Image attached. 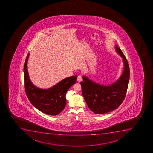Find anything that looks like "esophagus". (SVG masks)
Listing matches in <instances>:
<instances>
[{"label":"esophagus","mask_w":153,"mask_h":153,"mask_svg":"<svg viewBox=\"0 0 153 153\" xmlns=\"http://www.w3.org/2000/svg\"><path fill=\"white\" fill-rule=\"evenodd\" d=\"M82 75H79L77 77V81L78 82H80V81H82Z\"/></svg>","instance_id":"1"}]
</instances>
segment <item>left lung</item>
Returning a JSON list of instances; mask_svg holds the SVG:
<instances>
[{"instance_id": "1", "label": "left lung", "mask_w": 153, "mask_h": 153, "mask_svg": "<svg viewBox=\"0 0 153 153\" xmlns=\"http://www.w3.org/2000/svg\"><path fill=\"white\" fill-rule=\"evenodd\" d=\"M115 48L122 58L124 66L123 72L117 81L105 86L96 83L83 76V81L80 82L86 104L90 110L97 114L106 113L116 109L126 97L129 82V65L120 48L116 45Z\"/></svg>"}]
</instances>
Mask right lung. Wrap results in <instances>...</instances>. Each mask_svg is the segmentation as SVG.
I'll return each instance as SVG.
<instances>
[{
  "label": "right lung",
  "mask_w": 153,
  "mask_h": 153,
  "mask_svg": "<svg viewBox=\"0 0 153 153\" xmlns=\"http://www.w3.org/2000/svg\"><path fill=\"white\" fill-rule=\"evenodd\" d=\"M27 54L24 65V83L25 93L30 102L42 113L56 116L66 105L65 95L71 86L76 83L77 76L66 78L49 89H41L35 86L29 78L27 69Z\"/></svg>",
  "instance_id": "add662e5"
}]
</instances>
